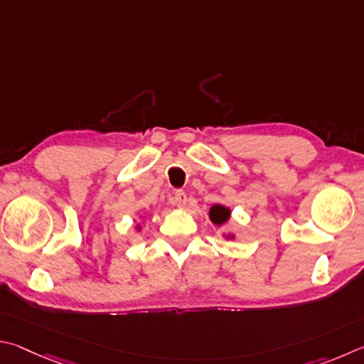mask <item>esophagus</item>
Segmentation results:
<instances>
[{"mask_svg":"<svg viewBox=\"0 0 364 364\" xmlns=\"http://www.w3.org/2000/svg\"><path fill=\"white\" fill-rule=\"evenodd\" d=\"M187 201H188L187 193L182 192V190H177V192L174 193V205H176L177 208L182 209V208L187 206Z\"/></svg>","mask_w":364,"mask_h":364,"instance_id":"obj_1","label":"esophagus"}]
</instances>
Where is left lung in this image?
I'll return each instance as SVG.
<instances>
[{
    "label": "left lung",
    "mask_w": 364,
    "mask_h": 364,
    "mask_svg": "<svg viewBox=\"0 0 364 364\" xmlns=\"http://www.w3.org/2000/svg\"><path fill=\"white\" fill-rule=\"evenodd\" d=\"M228 215H230V211L222 205H214L211 208V211H209V218H211V220L215 225L224 224V222L228 219Z\"/></svg>",
    "instance_id": "left-lung-1"
}]
</instances>
